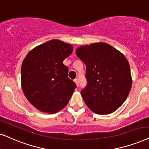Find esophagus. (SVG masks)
Instances as JSON below:
<instances>
[{"label":"esophagus","mask_w":149,"mask_h":149,"mask_svg":"<svg viewBox=\"0 0 149 149\" xmlns=\"http://www.w3.org/2000/svg\"><path fill=\"white\" fill-rule=\"evenodd\" d=\"M74 81L75 82V84H76L77 87H78L79 86V79H75L74 80Z\"/></svg>","instance_id":"obj_1"}]
</instances>
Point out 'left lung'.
I'll return each mask as SVG.
<instances>
[{
  "mask_svg": "<svg viewBox=\"0 0 149 149\" xmlns=\"http://www.w3.org/2000/svg\"><path fill=\"white\" fill-rule=\"evenodd\" d=\"M86 65L87 86L81 92L88 107L98 114H109L123 105L132 85L127 58L109 44L98 42L76 51Z\"/></svg>",
  "mask_w": 149,
  "mask_h": 149,
  "instance_id": "1",
  "label": "left lung"
}]
</instances>
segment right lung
Instances as JSON below:
<instances>
[{"mask_svg": "<svg viewBox=\"0 0 149 149\" xmlns=\"http://www.w3.org/2000/svg\"><path fill=\"white\" fill-rule=\"evenodd\" d=\"M73 46L52 40L32 49L23 60L21 85L27 100L40 111L53 113L67 105L77 85L63 61Z\"/></svg>", "mask_w": 149, "mask_h": 149, "instance_id": "obj_1", "label": "right lung"}]
</instances>
